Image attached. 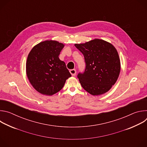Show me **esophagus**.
Returning a JSON list of instances; mask_svg holds the SVG:
<instances>
[{"label": "esophagus", "instance_id": "34e87169", "mask_svg": "<svg viewBox=\"0 0 147 147\" xmlns=\"http://www.w3.org/2000/svg\"><path fill=\"white\" fill-rule=\"evenodd\" d=\"M70 74H71V76H74L76 74V70L75 69H72V70H70Z\"/></svg>", "mask_w": 147, "mask_h": 147}]
</instances>
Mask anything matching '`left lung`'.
Instances as JSON below:
<instances>
[{
    "mask_svg": "<svg viewBox=\"0 0 147 147\" xmlns=\"http://www.w3.org/2000/svg\"><path fill=\"white\" fill-rule=\"evenodd\" d=\"M74 45L83 54L86 62L84 72L77 75L82 87L94 96L108 92L116 82L120 71L116 49L99 39Z\"/></svg>",
    "mask_w": 147,
    "mask_h": 147,
    "instance_id": "1",
    "label": "left lung"
}]
</instances>
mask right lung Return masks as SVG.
<instances>
[{"label": "right lung", "instance_id": "right-lung-1", "mask_svg": "<svg viewBox=\"0 0 147 147\" xmlns=\"http://www.w3.org/2000/svg\"><path fill=\"white\" fill-rule=\"evenodd\" d=\"M64 46L56 40H47L36 45L29 53L26 73L38 92L52 95L60 91L71 76L65 63L59 58Z\"/></svg>", "mask_w": 147, "mask_h": 147}]
</instances>
